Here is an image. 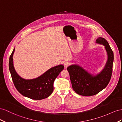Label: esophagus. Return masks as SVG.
Returning a JSON list of instances; mask_svg holds the SVG:
<instances>
[{
	"label": "esophagus",
	"instance_id": "34e87169",
	"mask_svg": "<svg viewBox=\"0 0 122 122\" xmlns=\"http://www.w3.org/2000/svg\"><path fill=\"white\" fill-rule=\"evenodd\" d=\"M69 63L68 62L66 61V62H64V66L65 68H67V67L68 66H69Z\"/></svg>",
	"mask_w": 122,
	"mask_h": 122
}]
</instances>
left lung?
Here are the masks:
<instances>
[{
    "instance_id": "1",
    "label": "left lung",
    "mask_w": 122,
    "mask_h": 122,
    "mask_svg": "<svg viewBox=\"0 0 122 122\" xmlns=\"http://www.w3.org/2000/svg\"><path fill=\"white\" fill-rule=\"evenodd\" d=\"M96 43L105 47L107 61L101 71L92 73L78 64H71L67 69L70 76L72 89L80 95L92 96L102 91L108 84L112 72L113 53L108 42L102 37L97 39Z\"/></svg>"
}]
</instances>
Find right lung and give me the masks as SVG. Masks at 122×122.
Returning <instances> with one entry per match:
<instances>
[{
    "label": "right lung",
    "mask_w": 122,
    "mask_h": 122,
    "mask_svg": "<svg viewBox=\"0 0 122 122\" xmlns=\"http://www.w3.org/2000/svg\"><path fill=\"white\" fill-rule=\"evenodd\" d=\"M15 47L9 59V70L12 80L17 90L24 97L33 100L46 99L52 93L55 79L64 69L62 64L51 67L37 78L25 79L20 76L14 66L13 55Z\"/></svg>",
    "instance_id": "right-lung-1"
}]
</instances>
